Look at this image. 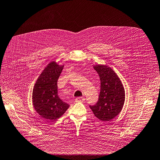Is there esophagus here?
<instances>
[{
	"label": "esophagus",
	"instance_id": "esophagus-1",
	"mask_svg": "<svg viewBox=\"0 0 160 160\" xmlns=\"http://www.w3.org/2000/svg\"><path fill=\"white\" fill-rule=\"evenodd\" d=\"M84 101H85V98H84V97H77V98L76 99V102H83Z\"/></svg>",
	"mask_w": 160,
	"mask_h": 160
}]
</instances>
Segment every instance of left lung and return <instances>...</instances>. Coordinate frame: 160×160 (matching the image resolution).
Segmentation results:
<instances>
[{
    "instance_id": "8db88e82",
    "label": "left lung",
    "mask_w": 160,
    "mask_h": 160,
    "mask_svg": "<svg viewBox=\"0 0 160 160\" xmlns=\"http://www.w3.org/2000/svg\"><path fill=\"white\" fill-rule=\"evenodd\" d=\"M93 68L99 76L101 91L98 101L89 107L100 120L110 121L121 112L125 101V90L120 79L110 67L97 65Z\"/></svg>"
}]
</instances>
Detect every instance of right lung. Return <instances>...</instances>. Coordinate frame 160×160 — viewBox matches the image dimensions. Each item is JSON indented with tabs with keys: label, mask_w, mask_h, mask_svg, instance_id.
Wrapping results in <instances>:
<instances>
[{
	"label": "right lung",
	"mask_w": 160,
	"mask_h": 160,
	"mask_svg": "<svg viewBox=\"0 0 160 160\" xmlns=\"http://www.w3.org/2000/svg\"><path fill=\"white\" fill-rule=\"evenodd\" d=\"M63 65L51 62L39 76L32 90V103L37 113L48 122L58 119L69 105L58 95V80Z\"/></svg>",
	"instance_id": "1"
}]
</instances>
